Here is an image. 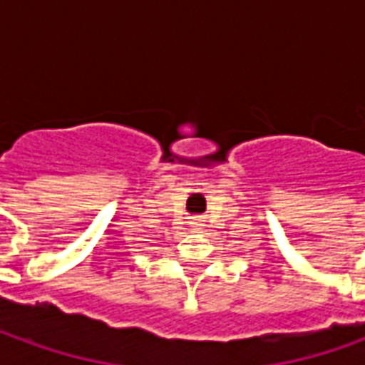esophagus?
<instances>
[{
	"instance_id": "1",
	"label": "esophagus",
	"mask_w": 365,
	"mask_h": 365,
	"mask_svg": "<svg viewBox=\"0 0 365 365\" xmlns=\"http://www.w3.org/2000/svg\"><path fill=\"white\" fill-rule=\"evenodd\" d=\"M191 225H193V227H197V225H199V221H193V222H191Z\"/></svg>"
}]
</instances>
